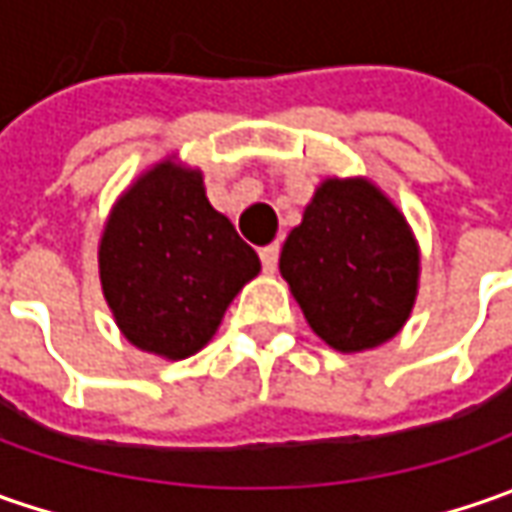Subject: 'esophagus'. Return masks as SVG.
Here are the masks:
<instances>
[{
	"mask_svg": "<svg viewBox=\"0 0 512 512\" xmlns=\"http://www.w3.org/2000/svg\"><path fill=\"white\" fill-rule=\"evenodd\" d=\"M259 256H262V267H265V273H273L276 265H279V245H267L259 250Z\"/></svg>",
	"mask_w": 512,
	"mask_h": 512,
	"instance_id": "esophagus-1",
	"label": "esophagus"
}]
</instances>
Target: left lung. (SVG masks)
I'll list each match as a JSON object with an SVG mask.
<instances>
[{
    "mask_svg": "<svg viewBox=\"0 0 512 512\" xmlns=\"http://www.w3.org/2000/svg\"><path fill=\"white\" fill-rule=\"evenodd\" d=\"M279 270L322 342L364 353L407 325L422 253L382 187L364 176H327L285 239Z\"/></svg>",
    "mask_w": 512,
    "mask_h": 512,
    "instance_id": "left-lung-1",
    "label": "left lung"
}]
</instances>
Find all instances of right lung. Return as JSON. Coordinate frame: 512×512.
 <instances>
[{
    "label": "right lung",
    "mask_w": 512,
    "mask_h": 512,
    "mask_svg": "<svg viewBox=\"0 0 512 512\" xmlns=\"http://www.w3.org/2000/svg\"><path fill=\"white\" fill-rule=\"evenodd\" d=\"M262 262L225 213L207 202L199 168L168 156L113 202L99 239V282L133 347L187 359L222 325Z\"/></svg>",
    "instance_id": "add662e5"
}]
</instances>
